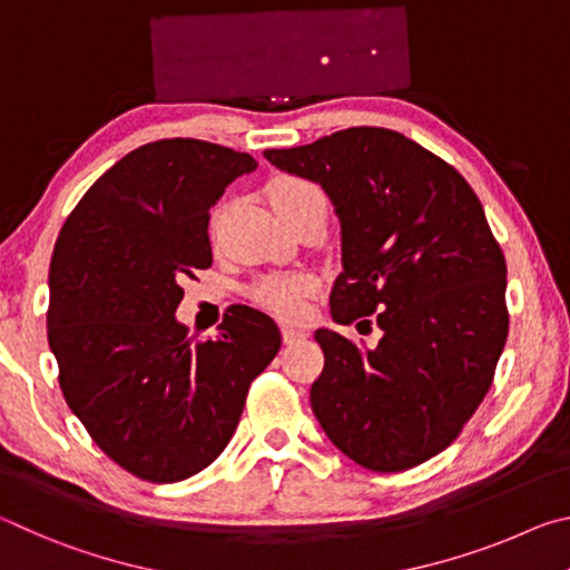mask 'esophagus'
<instances>
[{"instance_id": "1", "label": "esophagus", "mask_w": 570, "mask_h": 570, "mask_svg": "<svg viewBox=\"0 0 570 570\" xmlns=\"http://www.w3.org/2000/svg\"><path fill=\"white\" fill-rule=\"evenodd\" d=\"M282 336H284V344H296V342L306 340V332L304 330H296V326L284 324L282 326Z\"/></svg>"}]
</instances>
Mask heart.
Wrapping results in <instances>:
<instances>
[{
	"label": "heart",
	"instance_id": "obj_1",
	"mask_svg": "<svg viewBox=\"0 0 570 570\" xmlns=\"http://www.w3.org/2000/svg\"><path fill=\"white\" fill-rule=\"evenodd\" d=\"M314 198H324L322 190L314 183L302 178H276L268 186V204L278 216L288 214L298 206L308 204ZM314 278L308 274H284L266 276L254 288V298L268 312H274L284 320H296L304 312V296L314 292Z\"/></svg>",
	"mask_w": 570,
	"mask_h": 570
}]
</instances>
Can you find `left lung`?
I'll use <instances>...</instances> for the list:
<instances>
[{
  "instance_id": "8db88e82",
  "label": "left lung",
  "mask_w": 570,
  "mask_h": 570,
  "mask_svg": "<svg viewBox=\"0 0 570 570\" xmlns=\"http://www.w3.org/2000/svg\"><path fill=\"white\" fill-rule=\"evenodd\" d=\"M264 158L320 183L340 218L332 320L372 316L382 330L374 350L314 332L324 372L308 400L326 438L374 472L435 458L485 397L508 336L505 258L478 196L445 160L384 128Z\"/></svg>"
}]
</instances>
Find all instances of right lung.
Here are the masks:
<instances>
[{
  "label": "right lung",
  "mask_w": 570,
  "mask_h": 570,
  "mask_svg": "<svg viewBox=\"0 0 570 570\" xmlns=\"http://www.w3.org/2000/svg\"><path fill=\"white\" fill-rule=\"evenodd\" d=\"M258 163L206 140L148 142L102 173L55 244L47 340L75 417L105 455L150 482L214 462L276 352V322L250 306L214 340L176 320L180 282L210 266L208 210Z\"/></svg>",
  "instance_id": "1"
}]
</instances>
